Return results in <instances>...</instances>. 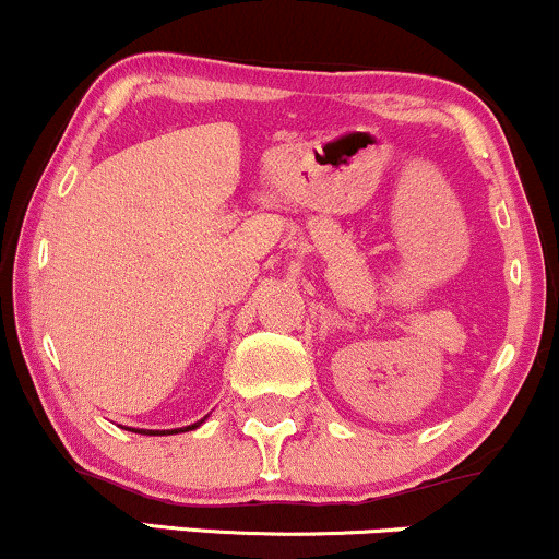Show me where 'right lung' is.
Wrapping results in <instances>:
<instances>
[{
	"instance_id": "obj_1",
	"label": "right lung",
	"mask_w": 559,
	"mask_h": 559,
	"mask_svg": "<svg viewBox=\"0 0 559 559\" xmlns=\"http://www.w3.org/2000/svg\"><path fill=\"white\" fill-rule=\"evenodd\" d=\"M200 423H203V419H200ZM200 423H195V425H187V428H177V430H136L134 428V432H142V436H174V432H185V430H195V428H200Z\"/></svg>"
}]
</instances>
